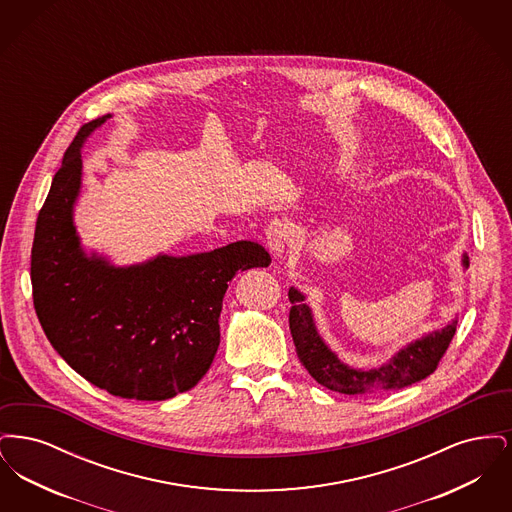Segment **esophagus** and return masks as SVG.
I'll use <instances>...</instances> for the list:
<instances>
[{"mask_svg": "<svg viewBox=\"0 0 512 512\" xmlns=\"http://www.w3.org/2000/svg\"><path fill=\"white\" fill-rule=\"evenodd\" d=\"M265 234H267L268 249L272 251V255H274L276 259L284 257L286 245H288V240H290V228H288V224L282 222V220H272V222L268 224Z\"/></svg>", "mask_w": 512, "mask_h": 512, "instance_id": "34e87169", "label": "esophagus"}]
</instances>
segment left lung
<instances>
[{
	"mask_svg": "<svg viewBox=\"0 0 512 512\" xmlns=\"http://www.w3.org/2000/svg\"><path fill=\"white\" fill-rule=\"evenodd\" d=\"M461 263L463 268L470 265L466 253H463ZM288 297L292 303L290 330L301 365L309 370V374L320 386L345 395H363L376 390H401L424 380L438 368L439 359L453 340L459 322V318L455 317L441 330L428 332L422 338L407 343L390 361L380 366L355 368L343 363L328 347V343L322 340L313 311L305 303V293L299 292L297 288H290Z\"/></svg>",
	"mask_w": 512,
	"mask_h": 512,
	"instance_id": "1",
	"label": "left lung"
}]
</instances>
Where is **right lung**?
<instances>
[{
	"mask_svg": "<svg viewBox=\"0 0 512 512\" xmlns=\"http://www.w3.org/2000/svg\"><path fill=\"white\" fill-rule=\"evenodd\" d=\"M107 119L78 130L36 220L34 309L53 349L90 384L124 399L165 401L207 374L219 349L228 282L247 268L268 267L270 255L242 240L117 267L86 251L74 224L80 151Z\"/></svg>",
	"mask_w": 512,
	"mask_h": 512,
	"instance_id": "add662e5",
	"label": "right lung"
}]
</instances>
